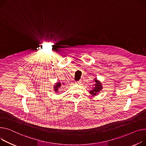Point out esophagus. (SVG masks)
I'll list each match as a JSON object with an SVG mask.
<instances>
[{
	"label": "esophagus",
	"mask_w": 146,
	"mask_h": 146,
	"mask_svg": "<svg viewBox=\"0 0 146 146\" xmlns=\"http://www.w3.org/2000/svg\"><path fill=\"white\" fill-rule=\"evenodd\" d=\"M76 82V84H80V83H82V80L76 81V82Z\"/></svg>",
	"instance_id": "34e87169"
}]
</instances>
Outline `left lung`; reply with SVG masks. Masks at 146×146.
I'll list each match as a JSON object with an SVG mask.
<instances>
[{
    "instance_id": "1",
    "label": "left lung",
    "mask_w": 146,
    "mask_h": 146,
    "mask_svg": "<svg viewBox=\"0 0 146 146\" xmlns=\"http://www.w3.org/2000/svg\"><path fill=\"white\" fill-rule=\"evenodd\" d=\"M95 82H96V84H95V87H94V89L91 90L90 92V93L93 94V95H96V93H98V92H100V90H102V85L101 84L99 83V82H98V80H97V79H95Z\"/></svg>"
}]
</instances>
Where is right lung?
I'll list each match as a JSON object with an SVG mask.
<instances>
[{
  "mask_svg": "<svg viewBox=\"0 0 146 146\" xmlns=\"http://www.w3.org/2000/svg\"><path fill=\"white\" fill-rule=\"evenodd\" d=\"M60 86H61V83H56V85L54 86V90H55V92H56V91L58 90V88H59V87H60Z\"/></svg>",
  "mask_w": 146,
  "mask_h": 146,
  "instance_id": "obj_1",
  "label": "right lung"
}]
</instances>
